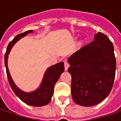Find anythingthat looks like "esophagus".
<instances>
[{"label":"esophagus","mask_w":121,"mask_h":121,"mask_svg":"<svg viewBox=\"0 0 121 121\" xmlns=\"http://www.w3.org/2000/svg\"><path fill=\"white\" fill-rule=\"evenodd\" d=\"M64 67H65V71H67L69 67V63H67V61H65V62H64Z\"/></svg>","instance_id":"esophagus-1"}]
</instances>
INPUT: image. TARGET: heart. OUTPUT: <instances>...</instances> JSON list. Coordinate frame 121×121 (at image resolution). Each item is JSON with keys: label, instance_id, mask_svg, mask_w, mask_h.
<instances>
[{"label": "heart", "instance_id": "heart-1", "mask_svg": "<svg viewBox=\"0 0 121 121\" xmlns=\"http://www.w3.org/2000/svg\"><path fill=\"white\" fill-rule=\"evenodd\" d=\"M84 42H85V41H84V40H81V41H80V43H79V45H80H80H82L84 43Z\"/></svg>", "mask_w": 121, "mask_h": 121}]
</instances>
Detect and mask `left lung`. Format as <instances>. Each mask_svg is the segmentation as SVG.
<instances>
[{
	"label": "left lung",
	"mask_w": 121,
	"mask_h": 121,
	"mask_svg": "<svg viewBox=\"0 0 121 121\" xmlns=\"http://www.w3.org/2000/svg\"><path fill=\"white\" fill-rule=\"evenodd\" d=\"M68 62L71 95L76 104L92 106L109 95L114 82L116 60L113 45L106 35L95 34L93 41L71 55Z\"/></svg>",
	"instance_id": "8db88e82"
}]
</instances>
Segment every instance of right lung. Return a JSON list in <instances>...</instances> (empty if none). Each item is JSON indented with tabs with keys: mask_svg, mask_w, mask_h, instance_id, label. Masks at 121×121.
Returning a JSON list of instances; mask_svg holds the SVG:
<instances>
[{
	"mask_svg": "<svg viewBox=\"0 0 121 121\" xmlns=\"http://www.w3.org/2000/svg\"><path fill=\"white\" fill-rule=\"evenodd\" d=\"M33 33V30H28L22 34L17 35L14 39L9 43L7 47L6 52L4 56V63L6 69V74L8 82L15 94L23 102L32 106L41 107L48 104L51 100L54 93V89L56 83L64 71V63L60 62L56 65L49 67L45 71L43 78L41 84L36 90L32 92H25L20 89L15 84L9 73L8 67V58L12 47L21 38L26 36L28 34Z\"/></svg>",
	"mask_w": 121,
	"mask_h": 121,
	"instance_id": "right-lung-1",
	"label": "right lung"
}]
</instances>
